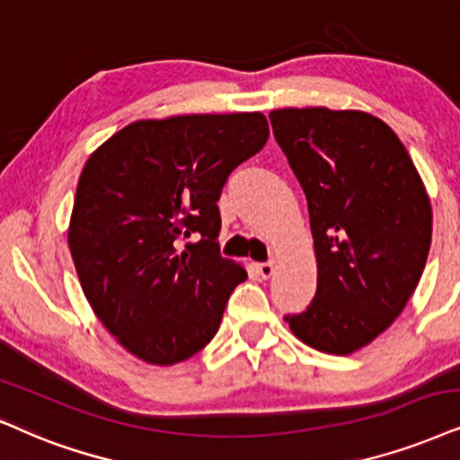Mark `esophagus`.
I'll use <instances>...</instances> for the list:
<instances>
[{
  "instance_id": "34e87169",
  "label": "esophagus",
  "mask_w": 460,
  "mask_h": 460,
  "mask_svg": "<svg viewBox=\"0 0 460 460\" xmlns=\"http://www.w3.org/2000/svg\"><path fill=\"white\" fill-rule=\"evenodd\" d=\"M257 271L263 278H270L273 273V261H265V263H257Z\"/></svg>"
}]
</instances>
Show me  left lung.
<instances>
[{
  "label": "left lung",
  "mask_w": 460,
  "mask_h": 460,
  "mask_svg": "<svg viewBox=\"0 0 460 460\" xmlns=\"http://www.w3.org/2000/svg\"><path fill=\"white\" fill-rule=\"evenodd\" d=\"M273 136L307 199L316 295L284 321L301 341L350 354L393 324L429 257L433 212L408 150L358 110L284 108Z\"/></svg>",
  "instance_id": "8db88e82"
}]
</instances>
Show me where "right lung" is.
<instances>
[{"label":"right lung","mask_w":460,"mask_h":460,"mask_svg":"<svg viewBox=\"0 0 460 460\" xmlns=\"http://www.w3.org/2000/svg\"><path fill=\"white\" fill-rule=\"evenodd\" d=\"M267 137L261 112L172 116L127 125L86 161L69 250L93 312L137 358L180 363L217 335L248 278L220 257L217 201Z\"/></svg>","instance_id":"1"}]
</instances>
